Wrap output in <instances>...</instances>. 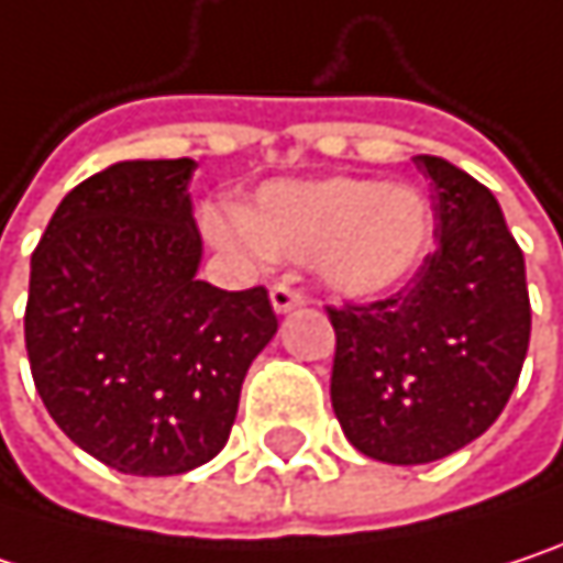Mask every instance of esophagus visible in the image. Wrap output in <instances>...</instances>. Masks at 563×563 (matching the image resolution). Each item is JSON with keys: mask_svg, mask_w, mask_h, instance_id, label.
Segmentation results:
<instances>
[{"mask_svg": "<svg viewBox=\"0 0 563 563\" xmlns=\"http://www.w3.org/2000/svg\"><path fill=\"white\" fill-rule=\"evenodd\" d=\"M271 302H274L277 312H292V309H302L309 299H306L302 289H296L289 280H280L271 286Z\"/></svg>", "mask_w": 563, "mask_h": 563, "instance_id": "1", "label": "esophagus"}]
</instances>
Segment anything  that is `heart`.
Returning <instances> with one entry per match:
<instances>
[{
    "instance_id": "b5f03b06",
    "label": "heart",
    "mask_w": 563,
    "mask_h": 563,
    "mask_svg": "<svg viewBox=\"0 0 563 563\" xmlns=\"http://www.w3.org/2000/svg\"><path fill=\"white\" fill-rule=\"evenodd\" d=\"M208 238L234 254H277L316 264L329 289L355 299L382 296L420 267L433 214L420 188L355 175L271 181L254 208L205 211Z\"/></svg>"
}]
</instances>
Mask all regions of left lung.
Listing matches in <instances>:
<instances>
[{
    "mask_svg": "<svg viewBox=\"0 0 563 563\" xmlns=\"http://www.w3.org/2000/svg\"><path fill=\"white\" fill-rule=\"evenodd\" d=\"M433 254L404 289L325 306L335 329L332 410L349 443L382 463H433L483 437L518 385L531 302L525 257L496 195L437 156Z\"/></svg>",
    "mask_w": 563,
    "mask_h": 563,
    "instance_id": "obj_1",
    "label": "left lung"
}]
</instances>
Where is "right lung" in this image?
I'll return each mask as SVG.
<instances>
[{"label":"right lung","instance_id":"obj_1","mask_svg":"<svg viewBox=\"0 0 563 563\" xmlns=\"http://www.w3.org/2000/svg\"><path fill=\"white\" fill-rule=\"evenodd\" d=\"M191 159H133L64 195L32 254L25 349L55 423L130 476L221 453L251 362L277 332L264 286L198 280Z\"/></svg>","mask_w":563,"mask_h":563}]
</instances>
